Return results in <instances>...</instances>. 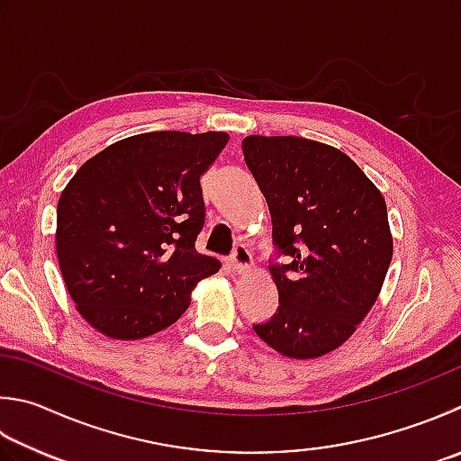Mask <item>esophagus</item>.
<instances>
[{"label": "esophagus", "instance_id": "1", "mask_svg": "<svg viewBox=\"0 0 461 461\" xmlns=\"http://www.w3.org/2000/svg\"><path fill=\"white\" fill-rule=\"evenodd\" d=\"M229 265L234 273H239V275L245 273L250 267H253V255H250V250L245 245H239L237 249H234Z\"/></svg>", "mask_w": 461, "mask_h": 461}]
</instances>
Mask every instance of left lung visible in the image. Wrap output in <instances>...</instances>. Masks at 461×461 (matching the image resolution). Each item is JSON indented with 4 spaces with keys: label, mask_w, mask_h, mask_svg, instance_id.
Masks as SVG:
<instances>
[{
    "label": "left lung",
    "mask_w": 461,
    "mask_h": 461,
    "mask_svg": "<svg viewBox=\"0 0 461 461\" xmlns=\"http://www.w3.org/2000/svg\"><path fill=\"white\" fill-rule=\"evenodd\" d=\"M245 162L265 194L279 307L255 333L293 359L321 357L377 301L393 255L387 206L349 156L299 136H247Z\"/></svg>",
    "instance_id": "1"
}]
</instances>
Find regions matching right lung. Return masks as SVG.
I'll return each instance as SVG.
<instances>
[{"label":"right lung","mask_w":461,"mask_h":461,"mask_svg":"<svg viewBox=\"0 0 461 461\" xmlns=\"http://www.w3.org/2000/svg\"><path fill=\"white\" fill-rule=\"evenodd\" d=\"M227 132H146L84 162L58 203L56 250L80 315L112 339L162 331L221 263L196 253L201 176Z\"/></svg>","instance_id":"add662e5"}]
</instances>
